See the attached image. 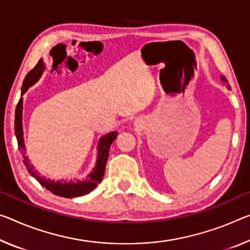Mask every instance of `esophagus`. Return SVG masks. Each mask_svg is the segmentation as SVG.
I'll return each mask as SVG.
<instances>
[{"instance_id": "obj_1", "label": "esophagus", "mask_w": 250, "mask_h": 250, "mask_svg": "<svg viewBox=\"0 0 250 250\" xmlns=\"http://www.w3.org/2000/svg\"><path fill=\"white\" fill-rule=\"evenodd\" d=\"M134 125H138V121H136V122H134Z\"/></svg>"}]
</instances>
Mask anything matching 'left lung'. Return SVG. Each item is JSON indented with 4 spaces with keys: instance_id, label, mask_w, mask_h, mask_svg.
<instances>
[{
    "instance_id": "obj_1",
    "label": "left lung",
    "mask_w": 250,
    "mask_h": 250,
    "mask_svg": "<svg viewBox=\"0 0 250 250\" xmlns=\"http://www.w3.org/2000/svg\"><path fill=\"white\" fill-rule=\"evenodd\" d=\"M220 80L223 81V82H225L226 84H227V88H228V89H230V85L228 84V81H227V79H226V78L224 77V75H221V77H220Z\"/></svg>"
}]
</instances>
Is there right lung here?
Wrapping results in <instances>:
<instances>
[{"mask_svg":"<svg viewBox=\"0 0 250 250\" xmlns=\"http://www.w3.org/2000/svg\"><path fill=\"white\" fill-rule=\"evenodd\" d=\"M45 70V64L42 60H40L35 68L31 70L23 81L22 88H21V98H20L19 104L15 109V120H14V131L15 137H17L19 149L22 153L23 157V164L25 165L27 171L31 173V176L34 177L41 186H43L45 189L49 190L54 195L64 197V198H74V197H81L84 195H88L90 191L97 187L98 184H100L104 175L106 160L109 157V150L112 142L117 138V131H111L109 133L102 136L98 141V156L96 166L92 169V171L86 175L84 179H74V180H52L47 179L45 177L40 176L37 170H34V167L30 164L29 157L25 156V145H24V138H23V124H22V112H23V94H24L30 86L34 85L40 78L42 77L43 72Z\"/></svg>","mask_w":250,"mask_h":250,"instance_id":"right-lung-1","label":"right lung"}]
</instances>
